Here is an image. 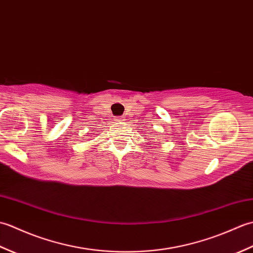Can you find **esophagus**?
<instances>
[{"label": "esophagus", "mask_w": 253, "mask_h": 253, "mask_svg": "<svg viewBox=\"0 0 253 253\" xmlns=\"http://www.w3.org/2000/svg\"><path fill=\"white\" fill-rule=\"evenodd\" d=\"M116 121L123 123L124 121H125V116H117V117H116Z\"/></svg>", "instance_id": "34e87169"}]
</instances>
